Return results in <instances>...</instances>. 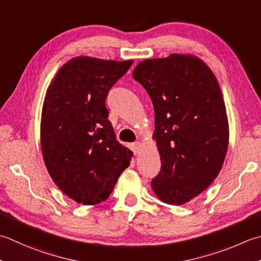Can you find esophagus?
<instances>
[{
    "mask_svg": "<svg viewBox=\"0 0 261 261\" xmlns=\"http://www.w3.org/2000/svg\"><path fill=\"white\" fill-rule=\"evenodd\" d=\"M131 149L134 151V154H139L140 149H141V144L140 142H135V144L131 145Z\"/></svg>",
    "mask_w": 261,
    "mask_h": 261,
    "instance_id": "34e87169",
    "label": "esophagus"
}]
</instances>
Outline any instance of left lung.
Listing matches in <instances>:
<instances>
[{
  "label": "left lung",
  "mask_w": 261,
  "mask_h": 261,
  "mask_svg": "<svg viewBox=\"0 0 261 261\" xmlns=\"http://www.w3.org/2000/svg\"><path fill=\"white\" fill-rule=\"evenodd\" d=\"M154 105L162 167L151 188L162 201L183 205L217 177L228 146V122L215 74L190 54L145 60L134 70Z\"/></svg>",
  "instance_id": "left-lung-1"
}]
</instances>
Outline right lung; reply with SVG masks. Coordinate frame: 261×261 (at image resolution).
<instances>
[{
    "label": "right lung",
    "mask_w": 261,
    "mask_h": 261,
    "mask_svg": "<svg viewBox=\"0 0 261 261\" xmlns=\"http://www.w3.org/2000/svg\"><path fill=\"white\" fill-rule=\"evenodd\" d=\"M132 63L78 56L58 71L46 93L40 122L45 165L60 190L78 203L106 200L130 165L134 154L116 140L105 100Z\"/></svg>",
    "instance_id": "add662e5"
}]
</instances>
